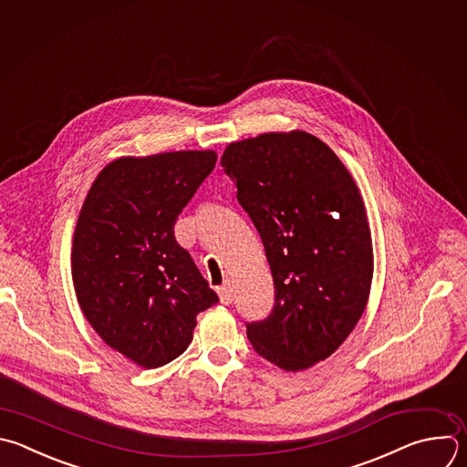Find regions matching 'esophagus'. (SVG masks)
Listing matches in <instances>:
<instances>
[{
    "mask_svg": "<svg viewBox=\"0 0 467 467\" xmlns=\"http://www.w3.org/2000/svg\"><path fill=\"white\" fill-rule=\"evenodd\" d=\"M218 295H220V300L222 304H231L233 302V289L229 284H223L218 287Z\"/></svg>",
    "mask_w": 467,
    "mask_h": 467,
    "instance_id": "esophagus-1",
    "label": "esophagus"
}]
</instances>
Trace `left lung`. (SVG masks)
Masks as SVG:
<instances>
[{"instance_id":"1","label":"left lung","mask_w":467,"mask_h":467,"mask_svg":"<svg viewBox=\"0 0 467 467\" xmlns=\"http://www.w3.org/2000/svg\"><path fill=\"white\" fill-rule=\"evenodd\" d=\"M222 167L269 262L275 306L247 323L254 352L296 372L330 358L361 319L374 254L359 189L312 133L273 131L231 142Z\"/></svg>"}]
</instances>
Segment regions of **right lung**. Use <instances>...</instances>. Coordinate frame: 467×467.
I'll list each match as a JSON object with an SVG mask.
<instances>
[{
  "label": "right lung",
  "instance_id": "1",
  "mask_svg": "<svg viewBox=\"0 0 467 467\" xmlns=\"http://www.w3.org/2000/svg\"><path fill=\"white\" fill-rule=\"evenodd\" d=\"M216 160L214 150L119 158L100 171L80 209L71 249L80 309L108 347L142 368L182 356L196 316L218 302L174 236Z\"/></svg>",
  "mask_w": 467,
  "mask_h": 467
}]
</instances>
